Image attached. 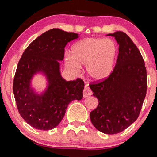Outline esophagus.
Segmentation results:
<instances>
[{"mask_svg": "<svg viewBox=\"0 0 157 157\" xmlns=\"http://www.w3.org/2000/svg\"><path fill=\"white\" fill-rule=\"evenodd\" d=\"M92 94V91L90 89L89 87L87 86H85L84 89L83 90V96L84 98H87L90 96Z\"/></svg>", "mask_w": 157, "mask_h": 157, "instance_id": "1", "label": "esophagus"}]
</instances>
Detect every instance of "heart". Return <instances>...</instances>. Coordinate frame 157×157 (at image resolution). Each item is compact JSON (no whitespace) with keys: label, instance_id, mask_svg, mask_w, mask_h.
<instances>
[{"label":"heart","instance_id":"1","mask_svg":"<svg viewBox=\"0 0 157 157\" xmlns=\"http://www.w3.org/2000/svg\"><path fill=\"white\" fill-rule=\"evenodd\" d=\"M118 48L110 39L90 37L77 42L71 48V54L65 58L66 66L74 74L86 66V72L94 81H102L113 70Z\"/></svg>","mask_w":157,"mask_h":157}]
</instances>
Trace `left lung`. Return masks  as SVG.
Listing matches in <instances>:
<instances>
[{"label":"left lung","instance_id":"1","mask_svg":"<svg viewBox=\"0 0 157 157\" xmlns=\"http://www.w3.org/2000/svg\"><path fill=\"white\" fill-rule=\"evenodd\" d=\"M108 35L115 37L119 53L110 75L89 84L98 100L90 118L98 131L115 134L139 117L147 91V71L139 50L127 34L118 31Z\"/></svg>","mask_w":157,"mask_h":157}]
</instances>
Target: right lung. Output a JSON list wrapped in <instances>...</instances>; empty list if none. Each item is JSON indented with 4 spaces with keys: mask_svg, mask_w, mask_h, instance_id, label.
Here are the masks:
<instances>
[{
    "mask_svg": "<svg viewBox=\"0 0 157 157\" xmlns=\"http://www.w3.org/2000/svg\"><path fill=\"white\" fill-rule=\"evenodd\" d=\"M78 34L60 29H51L37 37L23 52L18 63L13 82L16 104L21 117L34 128L50 130L56 127L65 115L71 101L83 97L81 78L66 81L59 71V61L64 57V48ZM43 72L49 85L38 95L30 87L34 74Z\"/></svg>",
    "mask_w": 157,
    "mask_h": 157,
    "instance_id": "add662e5",
    "label": "right lung"
}]
</instances>
